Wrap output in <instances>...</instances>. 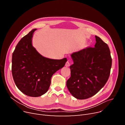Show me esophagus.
<instances>
[{"mask_svg":"<svg viewBox=\"0 0 125 125\" xmlns=\"http://www.w3.org/2000/svg\"><path fill=\"white\" fill-rule=\"evenodd\" d=\"M70 64L69 61H67L66 62V64H65V66H66V67H69V66H70Z\"/></svg>","mask_w":125,"mask_h":125,"instance_id":"obj_1","label":"esophagus"}]
</instances>
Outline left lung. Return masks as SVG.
Wrapping results in <instances>:
<instances>
[{
  "label": "left lung",
  "instance_id": "left-lung-1",
  "mask_svg": "<svg viewBox=\"0 0 125 125\" xmlns=\"http://www.w3.org/2000/svg\"><path fill=\"white\" fill-rule=\"evenodd\" d=\"M94 48L73 52V64L67 87L74 97L86 99L92 97L105 84L109 77L112 59L108 45L97 36Z\"/></svg>",
  "mask_w": 125,
  "mask_h": 125
}]
</instances>
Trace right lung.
<instances>
[{"mask_svg": "<svg viewBox=\"0 0 125 125\" xmlns=\"http://www.w3.org/2000/svg\"><path fill=\"white\" fill-rule=\"evenodd\" d=\"M32 30L16 45L12 55L11 72L17 88L30 97H39L48 91L51 77L63 68L66 58L60 60L51 59L41 55L33 47Z\"/></svg>", "mask_w": 125, "mask_h": 125, "instance_id": "obj_1", "label": "right lung"}]
</instances>
